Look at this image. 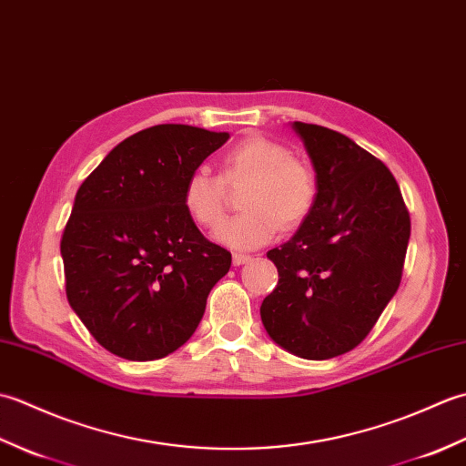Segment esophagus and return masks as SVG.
<instances>
[{
	"label": "esophagus",
	"instance_id": "esophagus-1",
	"mask_svg": "<svg viewBox=\"0 0 466 466\" xmlns=\"http://www.w3.org/2000/svg\"><path fill=\"white\" fill-rule=\"evenodd\" d=\"M250 260H252L250 254H240V252H234V254H232L234 266H240V264H246V262H250Z\"/></svg>",
	"mask_w": 466,
	"mask_h": 466
}]
</instances>
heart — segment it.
<instances>
[{
  "instance_id": "b5f03b06",
  "label": "heart",
  "mask_w": 466,
  "mask_h": 466,
  "mask_svg": "<svg viewBox=\"0 0 466 466\" xmlns=\"http://www.w3.org/2000/svg\"><path fill=\"white\" fill-rule=\"evenodd\" d=\"M244 212L216 228V240L232 248H256L276 232L299 228L314 210L319 177L310 164L292 157L286 146L262 136H248L222 156L220 176L208 167L187 174L182 206L202 228L222 220L228 190L242 186Z\"/></svg>"
}]
</instances>
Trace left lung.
I'll use <instances>...</instances> for the list:
<instances>
[{
  "label": "left lung",
  "instance_id": "obj_1",
  "mask_svg": "<svg viewBox=\"0 0 466 466\" xmlns=\"http://www.w3.org/2000/svg\"><path fill=\"white\" fill-rule=\"evenodd\" d=\"M319 198L292 238L272 248L279 284L260 316L282 349L326 360L356 349L397 294L410 216L392 172L350 137L294 122Z\"/></svg>",
  "mask_w": 466,
  "mask_h": 466
}]
</instances>
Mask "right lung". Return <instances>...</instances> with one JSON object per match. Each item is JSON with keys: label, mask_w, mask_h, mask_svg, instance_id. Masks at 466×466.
<instances>
[{"label": "right lung", "mask_w": 466, "mask_h": 466, "mask_svg": "<svg viewBox=\"0 0 466 466\" xmlns=\"http://www.w3.org/2000/svg\"><path fill=\"white\" fill-rule=\"evenodd\" d=\"M184 124L146 127L86 177L64 228L66 296L106 350L164 359L200 324L232 254L198 230L182 206L187 174L226 140Z\"/></svg>", "instance_id": "obj_1"}]
</instances>
